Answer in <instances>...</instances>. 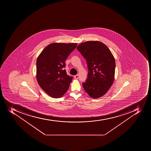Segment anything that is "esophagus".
I'll use <instances>...</instances> for the list:
<instances>
[{
  "label": "esophagus",
  "instance_id": "1",
  "mask_svg": "<svg viewBox=\"0 0 151 151\" xmlns=\"http://www.w3.org/2000/svg\"><path fill=\"white\" fill-rule=\"evenodd\" d=\"M78 75H76V76H74V78H75V79H77L78 78Z\"/></svg>",
  "mask_w": 151,
  "mask_h": 151
}]
</instances>
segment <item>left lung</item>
<instances>
[{
  "instance_id": "1",
  "label": "left lung",
  "mask_w": 151,
  "mask_h": 151,
  "mask_svg": "<svg viewBox=\"0 0 151 151\" xmlns=\"http://www.w3.org/2000/svg\"><path fill=\"white\" fill-rule=\"evenodd\" d=\"M77 50L86 59L88 67L87 78L82 83L83 89L91 97H101L113 84L115 58L108 47L99 41L82 43Z\"/></svg>"
}]
</instances>
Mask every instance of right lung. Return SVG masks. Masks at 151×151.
<instances>
[{"mask_svg": "<svg viewBox=\"0 0 151 151\" xmlns=\"http://www.w3.org/2000/svg\"><path fill=\"white\" fill-rule=\"evenodd\" d=\"M77 43H53L44 48L36 61L38 84L51 97H62L73 80L67 75L65 61Z\"/></svg>", "mask_w": 151, "mask_h": 151, "instance_id": "add662e5", "label": "right lung"}]
</instances>
